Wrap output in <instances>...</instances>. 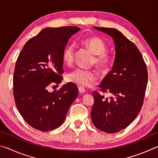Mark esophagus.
I'll use <instances>...</instances> for the list:
<instances>
[{
    "label": "esophagus",
    "mask_w": 158,
    "mask_h": 158,
    "mask_svg": "<svg viewBox=\"0 0 158 158\" xmlns=\"http://www.w3.org/2000/svg\"><path fill=\"white\" fill-rule=\"evenodd\" d=\"M79 91L80 93H84L86 92V90H85V89H84L83 87H79Z\"/></svg>",
    "instance_id": "34e87169"
}]
</instances>
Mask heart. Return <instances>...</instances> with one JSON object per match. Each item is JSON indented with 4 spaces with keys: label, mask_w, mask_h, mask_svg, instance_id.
<instances>
[{
    "label": "heart",
    "mask_w": 158,
    "mask_h": 158,
    "mask_svg": "<svg viewBox=\"0 0 158 158\" xmlns=\"http://www.w3.org/2000/svg\"><path fill=\"white\" fill-rule=\"evenodd\" d=\"M84 44L93 54L95 55L93 60L95 65L99 68L105 69L110 65L111 58L106 52V45L102 40L97 37H89L82 41ZM75 54L74 45L67 46L63 50L62 58L63 63L67 65L73 64ZM97 79L95 72L89 69L77 68L70 72L66 75V80L81 86H89Z\"/></svg>",
    "instance_id": "obj_1"
}]
</instances>
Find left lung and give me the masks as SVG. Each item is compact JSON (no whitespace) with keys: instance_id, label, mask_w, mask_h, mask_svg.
<instances>
[{"instance_id":"8db88e82","label":"left lung","mask_w":158,"mask_h":158,"mask_svg":"<svg viewBox=\"0 0 158 158\" xmlns=\"http://www.w3.org/2000/svg\"><path fill=\"white\" fill-rule=\"evenodd\" d=\"M109 35L115 44L113 68L99 85L110 98L93 93V123L101 131L115 133L130 125L139 113L148 82V72L141 53L135 44L117 29L95 27Z\"/></svg>"}]
</instances>
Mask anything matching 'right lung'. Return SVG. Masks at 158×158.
Returning a JSON list of instances; mask_svg holds the SVG:
<instances>
[{
	"label": "right lung",
	"instance_id": "right-lung-1",
	"mask_svg": "<svg viewBox=\"0 0 158 158\" xmlns=\"http://www.w3.org/2000/svg\"><path fill=\"white\" fill-rule=\"evenodd\" d=\"M80 30L75 26L46 28L26 42L16 63L13 84L18 111L28 125L46 132L63 123L78 95L73 83L49 92L63 80V52L69 39Z\"/></svg>",
	"mask_w": 158,
	"mask_h": 158
}]
</instances>
